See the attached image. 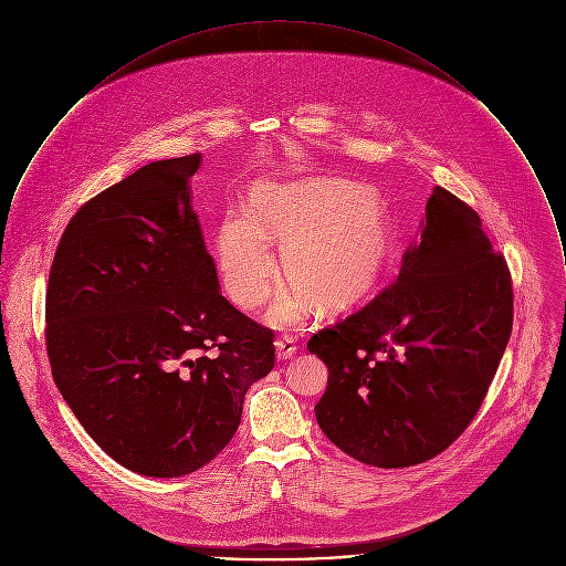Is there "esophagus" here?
I'll list each match as a JSON object with an SVG mask.
<instances>
[{"label":"esophagus","instance_id":"34e87169","mask_svg":"<svg viewBox=\"0 0 566 566\" xmlns=\"http://www.w3.org/2000/svg\"><path fill=\"white\" fill-rule=\"evenodd\" d=\"M274 348H276V357H279V359H290V357L298 350L296 339H294L292 335H283V337H279V339L274 342Z\"/></svg>","mask_w":566,"mask_h":566}]
</instances>
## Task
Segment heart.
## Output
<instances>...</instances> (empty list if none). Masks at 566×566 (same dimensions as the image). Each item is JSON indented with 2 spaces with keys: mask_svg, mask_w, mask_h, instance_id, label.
Returning a JSON list of instances; mask_svg holds the SVG:
<instances>
[{
  "mask_svg": "<svg viewBox=\"0 0 566 566\" xmlns=\"http://www.w3.org/2000/svg\"><path fill=\"white\" fill-rule=\"evenodd\" d=\"M294 281L274 303L270 321H303L316 301L324 312L361 303L381 281L390 256L384 207L366 187L339 178L268 182L254 191L252 213H227L218 231L224 287L242 310L261 307L274 285V243Z\"/></svg>",
  "mask_w": 566,
  "mask_h": 566,
  "instance_id": "obj_1",
  "label": "heart"
}]
</instances>
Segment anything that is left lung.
Returning a JSON list of instances; mask_svg holds the SVG:
<instances>
[{
    "label": "left lung",
    "mask_w": 566,
    "mask_h": 566,
    "mask_svg": "<svg viewBox=\"0 0 566 566\" xmlns=\"http://www.w3.org/2000/svg\"><path fill=\"white\" fill-rule=\"evenodd\" d=\"M510 333L503 254L467 202L433 187L392 285L307 344L328 368L324 436L379 469L436 458L475 418Z\"/></svg>",
    "instance_id": "left-lung-1"
}]
</instances>
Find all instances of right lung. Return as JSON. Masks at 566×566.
<instances>
[{
    "instance_id": "right-lung-1",
    "label": "right lung",
    "mask_w": 566,
    "mask_h": 566,
    "mask_svg": "<svg viewBox=\"0 0 566 566\" xmlns=\"http://www.w3.org/2000/svg\"><path fill=\"white\" fill-rule=\"evenodd\" d=\"M200 155L144 165L91 198L50 270L45 342L56 388L124 469L180 478L235 436L274 333L220 292L191 207Z\"/></svg>"
}]
</instances>
